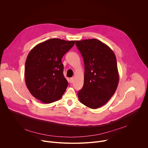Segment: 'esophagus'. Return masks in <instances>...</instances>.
Segmentation results:
<instances>
[{"instance_id":"obj_1","label":"esophagus","mask_w":148,"mask_h":148,"mask_svg":"<svg viewBox=\"0 0 148 148\" xmlns=\"http://www.w3.org/2000/svg\"><path fill=\"white\" fill-rule=\"evenodd\" d=\"M73 81H74V78H73V77H72V78H71L70 79V82L71 84L73 82Z\"/></svg>"}]
</instances>
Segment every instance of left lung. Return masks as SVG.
Listing matches in <instances>:
<instances>
[{
    "instance_id": "left-lung-1",
    "label": "left lung",
    "mask_w": 148,
    "mask_h": 148,
    "mask_svg": "<svg viewBox=\"0 0 148 148\" xmlns=\"http://www.w3.org/2000/svg\"><path fill=\"white\" fill-rule=\"evenodd\" d=\"M84 62V86L78 92L79 101L96 109L106 103L115 93L119 82L117 62L113 51L92 38L76 41Z\"/></svg>"
}]
</instances>
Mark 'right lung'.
I'll return each mask as SVG.
<instances>
[{"label":"right lung","mask_w":148,"mask_h":148,"mask_svg":"<svg viewBox=\"0 0 148 148\" xmlns=\"http://www.w3.org/2000/svg\"><path fill=\"white\" fill-rule=\"evenodd\" d=\"M75 41L51 38L36 46L25 62L26 86L32 95L44 103L59 99L68 86L61 59Z\"/></svg>","instance_id":"add662e5"}]
</instances>
